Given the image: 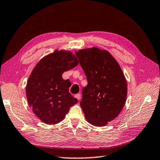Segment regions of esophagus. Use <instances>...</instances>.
<instances>
[{"mask_svg":"<svg viewBox=\"0 0 160 160\" xmlns=\"http://www.w3.org/2000/svg\"><path fill=\"white\" fill-rule=\"evenodd\" d=\"M75 97L78 100H80V99H81V95L79 94V93H77V94H75Z\"/></svg>","mask_w":160,"mask_h":160,"instance_id":"esophagus-1","label":"esophagus"}]
</instances>
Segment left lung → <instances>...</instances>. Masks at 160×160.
I'll return each instance as SVG.
<instances>
[{"mask_svg": "<svg viewBox=\"0 0 160 160\" xmlns=\"http://www.w3.org/2000/svg\"><path fill=\"white\" fill-rule=\"evenodd\" d=\"M75 54L88 80L80 106L89 123L104 126L118 117L125 104L126 78L118 62L106 50L92 48Z\"/></svg>", "mask_w": 160, "mask_h": 160, "instance_id": "left-lung-1", "label": "left lung"}]
</instances>
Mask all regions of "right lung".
Wrapping results in <instances>:
<instances>
[{"label":"right lung","mask_w":160,"mask_h":160,"mask_svg":"<svg viewBox=\"0 0 160 160\" xmlns=\"http://www.w3.org/2000/svg\"><path fill=\"white\" fill-rule=\"evenodd\" d=\"M79 64L77 58L69 51H58L38 62L26 85L28 104L42 122L56 124L62 122L70 108L77 103L69 92L71 82L62 75Z\"/></svg>","instance_id":"1"}]
</instances>
